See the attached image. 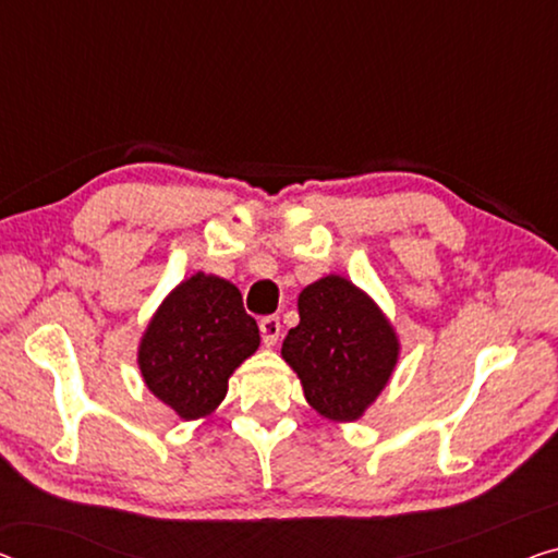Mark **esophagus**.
Segmentation results:
<instances>
[{"mask_svg":"<svg viewBox=\"0 0 558 558\" xmlns=\"http://www.w3.org/2000/svg\"><path fill=\"white\" fill-rule=\"evenodd\" d=\"M260 336H263V343L268 348L278 343V336H280V318H278V315H265V318L260 320Z\"/></svg>","mask_w":558,"mask_h":558,"instance_id":"esophagus-1","label":"esophagus"}]
</instances>
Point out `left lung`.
Segmentation results:
<instances>
[{"instance_id": "obj_1", "label": "left lung", "mask_w": 558, "mask_h": 558, "mask_svg": "<svg viewBox=\"0 0 558 558\" xmlns=\"http://www.w3.org/2000/svg\"><path fill=\"white\" fill-rule=\"evenodd\" d=\"M301 323L282 340L305 401L330 421H359L398 363V336L351 280L326 276L298 295Z\"/></svg>"}]
</instances>
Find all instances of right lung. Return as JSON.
<instances>
[{"label": "right lung", "instance_id": "obj_1", "mask_svg": "<svg viewBox=\"0 0 558 558\" xmlns=\"http://www.w3.org/2000/svg\"><path fill=\"white\" fill-rule=\"evenodd\" d=\"M260 330L230 280L195 272L149 320L137 363L147 388L185 421L205 418L228 393V378L257 351Z\"/></svg>", "mask_w": 558, "mask_h": 558}]
</instances>
